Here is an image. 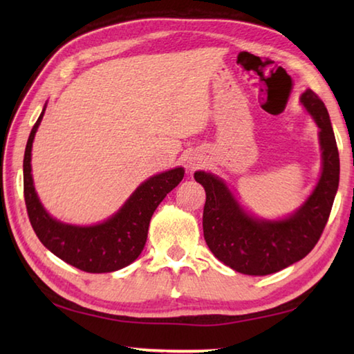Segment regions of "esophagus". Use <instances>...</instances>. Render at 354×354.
<instances>
[{"instance_id": "obj_1", "label": "esophagus", "mask_w": 354, "mask_h": 354, "mask_svg": "<svg viewBox=\"0 0 354 354\" xmlns=\"http://www.w3.org/2000/svg\"><path fill=\"white\" fill-rule=\"evenodd\" d=\"M201 164H202V161L199 160V158H196V156H192V158H189V164H187V167H189L190 170H193V169L199 167Z\"/></svg>"}]
</instances>
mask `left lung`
<instances>
[{"instance_id": "left-lung-1", "label": "left lung", "mask_w": 354, "mask_h": 354, "mask_svg": "<svg viewBox=\"0 0 354 354\" xmlns=\"http://www.w3.org/2000/svg\"><path fill=\"white\" fill-rule=\"evenodd\" d=\"M319 127L321 175L317 185L295 212L281 219H261L240 204L222 178L196 171L205 189L204 237L217 260L246 275L274 274L299 261L319 240L339 185V152L326 104L312 89L299 97Z\"/></svg>"}]
</instances>
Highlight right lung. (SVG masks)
I'll return each instance as SVG.
<instances>
[{
  "mask_svg": "<svg viewBox=\"0 0 354 354\" xmlns=\"http://www.w3.org/2000/svg\"><path fill=\"white\" fill-rule=\"evenodd\" d=\"M45 108L35 123L24 153V198L37 239L68 265L91 274L114 272L138 259L146 245L156 207L183 181L184 167H175L141 183L118 212L95 225H71L53 217L41 204L32 175V147Z\"/></svg>",
  "mask_w": 354,
  "mask_h": 354,
  "instance_id": "right-lung-1",
  "label": "right lung"
}]
</instances>
